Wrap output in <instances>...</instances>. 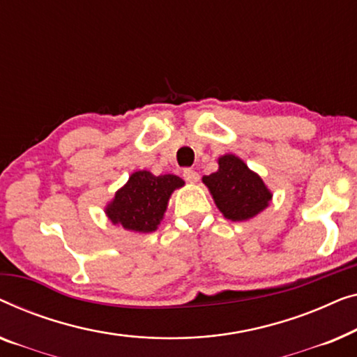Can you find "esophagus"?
Instances as JSON below:
<instances>
[{
    "mask_svg": "<svg viewBox=\"0 0 357 357\" xmlns=\"http://www.w3.org/2000/svg\"><path fill=\"white\" fill-rule=\"evenodd\" d=\"M183 176H184L185 181H188V183H192V184L197 183V181H199V173L194 172V169H184Z\"/></svg>",
    "mask_w": 357,
    "mask_h": 357,
    "instance_id": "34e87169",
    "label": "esophagus"
}]
</instances>
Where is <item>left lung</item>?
Instances as JSON below:
<instances>
[{
    "instance_id": "1",
    "label": "left lung",
    "mask_w": 357,
    "mask_h": 357,
    "mask_svg": "<svg viewBox=\"0 0 357 357\" xmlns=\"http://www.w3.org/2000/svg\"><path fill=\"white\" fill-rule=\"evenodd\" d=\"M215 205L231 222H245L272 202V190L264 179L233 153L218 158V169L202 178Z\"/></svg>"
}]
</instances>
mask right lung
<instances>
[{"mask_svg": "<svg viewBox=\"0 0 357 357\" xmlns=\"http://www.w3.org/2000/svg\"><path fill=\"white\" fill-rule=\"evenodd\" d=\"M184 181L176 174L155 176L147 169L130 174L128 183L114 192L105 207L109 222L132 233H152L158 228L174 190Z\"/></svg>", "mask_w": 357, "mask_h": 357, "instance_id": "1", "label": "right lung"}]
</instances>
